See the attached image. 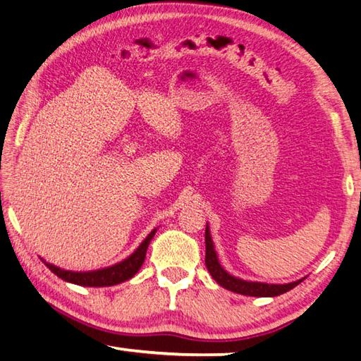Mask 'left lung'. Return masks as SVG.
<instances>
[{
	"label": "left lung",
	"instance_id": "left-lung-1",
	"mask_svg": "<svg viewBox=\"0 0 361 361\" xmlns=\"http://www.w3.org/2000/svg\"><path fill=\"white\" fill-rule=\"evenodd\" d=\"M205 265L208 268L209 274L219 286L224 287L227 290H232L235 293L249 295V297H278L281 293L289 292L295 286H298L301 281H295L290 284H265V283H251V281H243L228 274L224 268L219 265L218 257H216V251L213 246L212 237H209L208 226L205 228Z\"/></svg>",
	"mask_w": 361,
	"mask_h": 361
}]
</instances>
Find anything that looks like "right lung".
I'll list each match as a JSON object with an SVG mask.
<instances>
[{
    "mask_svg": "<svg viewBox=\"0 0 361 361\" xmlns=\"http://www.w3.org/2000/svg\"><path fill=\"white\" fill-rule=\"evenodd\" d=\"M156 228L148 235V237L142 241V245L137 247V251L129 255L126 260H123L121 264H116L114 267L104 268V270H97V271H88V273H77V271H68V270H61L55 265L45 264L49 267V270L51 273H55L58 278H61L63 281H68V283L77 284V286H83V287H106V286H115L124 283L134 276V274L140 270V267L143 265V260H145L147 255V249L149 241L154 237Z\"/></svg>",
    "mask_w": 361,
    "mask_h": 361,
    "instance_id": "add662e5",
    "label": "right lung"
}]
</instances>
